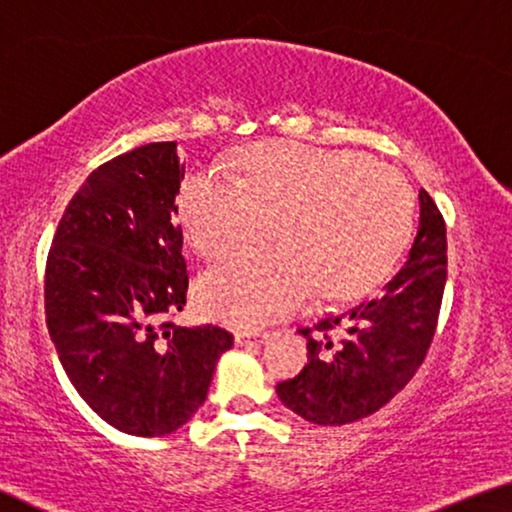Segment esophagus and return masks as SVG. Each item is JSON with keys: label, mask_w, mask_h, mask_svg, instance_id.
<instances>
[{"label": "esophagus", "mask_w": 512, "mask_h": 512, "mask_svg": "<svg viewBox=\"0 0 512 512\" xmlns=\"http://www.w3.org/2000/svg\"><path fill=\"white\" fill-rule=\"evenodd\" d=\"M269 338V333H236L234 340L239 347L246 345H262V342Z\"/></svg>", "instance_id": "34e87169"}]
</instances>
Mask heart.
<instances>
[{"label":"heart","instance_id":"obj_1","mask_svg":"<svg viewBox=\"0 0 512 512\" xmlns=\"http://www.w3.org/2000/svg\"><path fill=\"white\" fill-rule=\"evenodd\" d=\"M411 193L398 172L349 149L266 142L243 151L236 174L197 167L181 181L177 211L200 255L248 241L276 216V248L220 257L197 280L204 315L232 329L299 310L317 292L347 299L391 271L411 232Z\"/></svg>","mask_w":512,"mask_h":512}]
</instances>
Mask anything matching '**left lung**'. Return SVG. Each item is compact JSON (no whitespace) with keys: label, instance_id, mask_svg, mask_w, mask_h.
<instances>
[{"label":"left lung","instance_id":"8db88e82","mask_svg":"<svg viewBox=\"0 0 512 512\" xmlns=\"http://www.w3.org/2000/svg\"><path fill=\"white\" fill-rule=\"evenodd\" d=\"M421 216L402 269L375 299L329 315L299 333L308 365L276 386L280 402L317 425H345L391 402L430 349L446 285V225L432 197L418 193Z\"/></svg>","mask_w":512,"mask_h":512}]
</instances>
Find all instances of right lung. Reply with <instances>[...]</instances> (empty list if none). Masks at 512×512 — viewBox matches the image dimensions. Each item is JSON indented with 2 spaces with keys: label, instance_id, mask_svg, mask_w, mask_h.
Segmentation results:
<instances>
[{
  "label": "right lung",
  "instance_id": "right-lung-1",
  "mask_svg": "<svg viewBox=\"0 0 512 512\" xmlns=\"http://www.w3.org/2000/svg\"><path fill=\"white\" fill-rule=\"evenodd\" d=\"M177 142L94 170L68 202L45 266V324L75 391L105 423L165 437L207 400L234 335L165 322L188 292Z\"/></svg>",
  "mask_w": 512,
  "mask_h": 512
}]
</instances>
